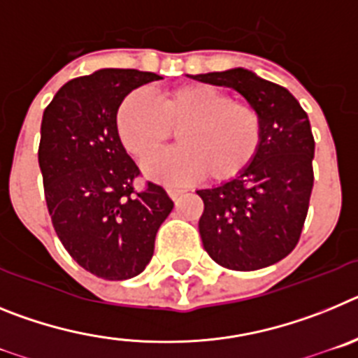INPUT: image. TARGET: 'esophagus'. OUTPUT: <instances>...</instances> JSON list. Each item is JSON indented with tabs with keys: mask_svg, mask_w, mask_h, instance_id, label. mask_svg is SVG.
<instances>
[{
	"mask_svg": "<svg viewBox=\"0 0 358 358\" xmlns=\"http://www.w3.org/2000/svg\"><path fill=\"white\" fill-rule=\"evenodd\" d=\"M166 192H169L170 199H173V201H176V199H179L182 194H185V189L176 188V186H169V188H166Z\"/></svg>",
	"mask_w": 358,
	"mask_h": 358,
	"instance_id": "esophagus-1",
	"label": "esophagus"
}]
</instances>
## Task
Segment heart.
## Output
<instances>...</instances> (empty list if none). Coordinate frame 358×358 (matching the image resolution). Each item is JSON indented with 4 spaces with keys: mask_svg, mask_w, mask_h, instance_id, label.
I'll return each instance as SVG.
<instances>
[{
    "mask_svg": "<svg viewBox=\"0 0 358 358\" xmlns=\"http://www.w3.org/2000/svg\"><path fill=\"white\" fill-rule=\"evenodd\" d=\"M116 132L138 163L159 156L177 134L181 147L147 166L164 182H189L206 177L227 182L255 163L264 143L258 107L235 100L208 84H186L163 93L157 103L129 93L116 110Z\"/></svg>",
    "mask_w": 358,
    "mask_h": 358,
    "instance_id": "heart-1",
    "label": "heart"
}]
</instances>
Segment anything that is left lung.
<instances>
[{
    "label": "left lung",
    "mask_w": 358,
    "mask_h": 358,
    "mask_svg": "<svg viewBox=\"0 0 358 358\" xmlns=\"http://www.w3.org/2000/svg\"><path fill=\"white\" fill-rule=\"evenodd\" d=\"M194 78L233 87L264 120V143L255 163L233 181L197 192L204 202L199 220L204 249L233 271L268 267L294 251L308 213L315 148L308 116L285 87L248 69Z\"/></svg>",
    "instance_id": "left-lung-1"
}]
</instances>
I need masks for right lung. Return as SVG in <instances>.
I'll return each mask as SVG.
<instances>
[{"instance_id":"right-lung-1","label":"right lung","mask_w":358,"mask_h":358,"mask_svg":"<svg viewBox=\"0 0 358 358\" xmlns=\"http://www.w3.org/2000/svg\"><path fill=\"white\" fill-rule=\"evenodd\" d=\"M138 69H98L57 91L41 123L39 166L55 233L80 267L103 280L134 278L173 208L123 148L116 110L132 90L159 80Z\"/></svg>"}]
</instances>
